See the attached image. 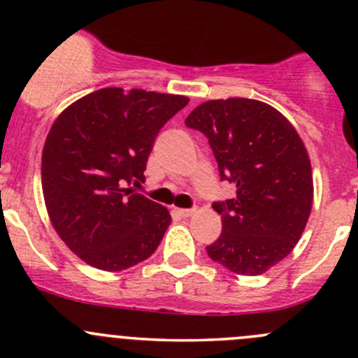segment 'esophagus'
<instances>
[{"instance_id": "34e87169", "label": "esophagus", "mask_w": 358, "mask_h": 358, "mask_svg": "<svg viewBox=\"0 0 358 358\" xmlns=\"http://www.w3.org/2000/svg\"><path fill=\"white\" fill-rule=\"evenodd\" d=\"M175 212L182 217H192L195 214V209H175Z\"/></svg>"}]
</instances>
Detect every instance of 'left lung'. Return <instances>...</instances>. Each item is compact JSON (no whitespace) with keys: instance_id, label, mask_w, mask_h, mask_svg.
Returning a JSON list of instances; mask_svg holds the SVG:
<instances>
[{"instance_id":"obj_1","label":"left lung","mask_w":358,"mask_h":358,"mask_svg":"<svg viewBox=\"0 0 358 358\" xmlns=\"http://www.w3.org/2000/svg\"><path fill=\"white\" fill-rule=\"evenodd\" d=\"M185 125L207 136L221 180L236 185V197L212 206L222 233L207 255L238 275L265 273L294 250L311 214L301 136L277 108L251 98L203 101Z\"/></svg>"}]
</instances>
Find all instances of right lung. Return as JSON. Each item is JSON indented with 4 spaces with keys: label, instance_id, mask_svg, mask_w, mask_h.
<instances>
[{
    "label": "right lung",
    "instance_id": "obj_1",
    "mask_svg": "<svg viewBox=\"0 0 358 358\" xmlns=\"http://www.w3.org/2000/svg\"><path fill=\"white\" fill-rule=\"evenodd\" d=\"M187 103L183 95L101 88L52 124L42 151L47 214L85 263L120 272L158 248L170 212L127 185L143 182L159 129Z\"/></svg>",
    "mask_w": 358,
    "mask_h": 358
}]
</instances>
